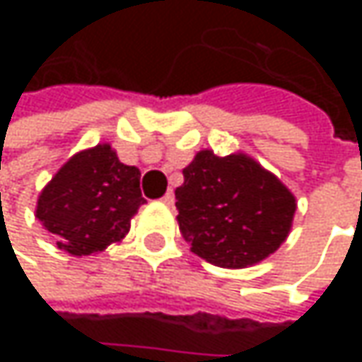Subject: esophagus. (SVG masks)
<instances>
[{
    "instance_id": "1",
    "label": "esophagus",
    "mask_w": 362,
    "mask_h": 362,
    "mask_svg": "<svg viewBox=\"0 0 362 362\" xmlns=\"http://www.w3.org/2000/svg\"><path fill=\"white\" fill-rule=\"evenodd\" d=\"M161 201H163L165 205H174V192H172V190H168V192L163 194V199H161Z\"/></svg>"
}]
</instances>
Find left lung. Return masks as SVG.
<instances>
[{
	"label": "left lung",
	"mask_w": 362,
	"mask_h": 362,
	"mask_svg": "<svg viewBox=\"0 0 362 362\" xmlns=\"http://www.w3.org/2000/svg\"><path fill=\"white\" fill-rule=\"evenodd\" d=\"M176 188L182 237L190 250L222 268H245L287 239L296 197L274 174L243 153L201 151Z\"/></svg>",
	"instance_id": "obj_1"
}]
</instances>
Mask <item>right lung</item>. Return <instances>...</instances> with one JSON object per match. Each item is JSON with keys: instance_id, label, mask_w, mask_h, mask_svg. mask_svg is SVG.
Listing matches in <instances>:
<instances>
[{"instance_id": "add662e5", "label": "right lung", "mask_w": 362, "mask_h": 362, "mask_svg": "<svg viewBox=\"0 0 362 362\" xmlns=\"http://www.w3.org/2000/svg\"><path fill=\"white\" fill-rule=\"evenodd\" d=\"M146 203L140 170L119 161L110 144L73 155L37 199V220L71 255L103 252L121 241Z\"/></svg>"}]
</instances>
